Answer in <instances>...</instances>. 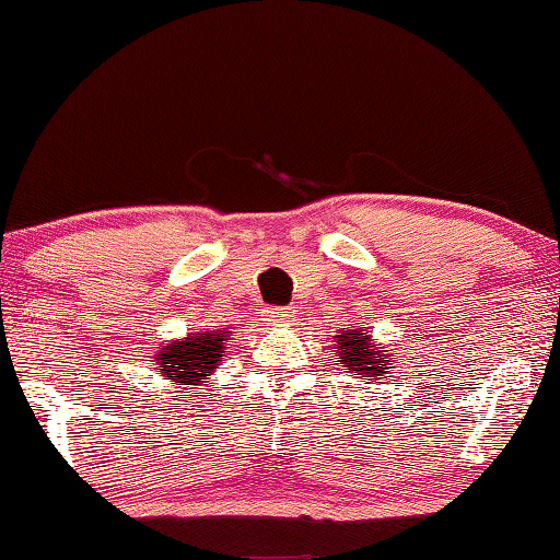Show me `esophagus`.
<instances>
[{
    "instance_id": "esophagus-1",
    "label": "esophagus",
    "mask_w": 560,
    "mask_h": 560,
    "mask_svg": "<svg viewBox=\"0 0 560 560\" xmlns=\"http://www.w3.org/2000/svg\"><path fill=\"white\" fill-rule=\"evenodd\" d=\"M290 317H292V310L290 307H275V312H272V319L275 322H290Z\"/></svg>"
}]
</instances>
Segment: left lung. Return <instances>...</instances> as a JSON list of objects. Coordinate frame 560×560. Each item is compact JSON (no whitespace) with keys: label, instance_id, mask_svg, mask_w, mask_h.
<instances>
[{"label":"left lung","instance_id":"left-lung-1","mask_svg":"<svg viewBox=\"0 0 560 560\" xmlns=\"http://www.w3.org/2000/svg\"><path fill=\"white\" fill-rule=\"evenodd\" d=\"M335 351L349 374H354L357 378H384L388 369L398 366V361L390 359L386 347L374 345L366 329L339 331L335 339Z\"/></svg>","mask_w":560,"mask_h":560}]
</instances>
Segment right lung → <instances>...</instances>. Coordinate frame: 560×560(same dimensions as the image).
I'll return each instance as SVG.
<instances>
[{"mask_svg":"<svg viewBox=\"0 0 560 560\" xmlns=\"http://www.w3.org/2000/svg\"><path fill=\"white\" fill-rule=\"evenodd\" d=\"M225 339L229 331H203V335L189 337L184 341H172L160 354H154L156 369L162 371L164 378L176 381L179 388L199 386L211 371L221 364ZM189 394V390H186Z\"/></svg>","mask_w":560,"mask_h":560,"instance_id":"right-lung-1","label":"right lung"}]
</instances>
